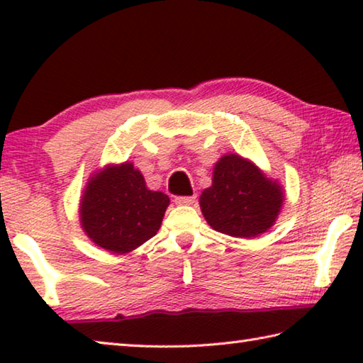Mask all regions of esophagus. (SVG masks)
<instances>
[{
  "label": "esophagus",
  "instance_id": "1",
  "mask_svg": "<svg viewBox=\"0 0 363 363\" xmlns=\"http://www.w3.org/2000/svg\"><path fill=\"white\" fill-rule=\"evenodd\" d=\"M195 195H186V196H174V203L176 205H194L195 203Z\"/></svg>",
  "mask_w": 363,
  "mask_h": 363
}]
</instances>
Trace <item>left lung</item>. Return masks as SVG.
<instances>
[{
	"mask_svg": "<svg viewBox=\"0 0 363 363\" xmlns=\"http://www.w3.org/2000/svg\"><path fill=\"white\" fill-rule=\"evenodd\" d=\"M284 192L253 163L225 155L214 167L213 186L200 196L201 213L214 230L251 238L266 232L279 216Z\"/></svg>",
	"mask_w": 363,
	"mask_h": 363,
	"instance_id": "left-lung-1",
	"label": "left lung"
}]
</instances>
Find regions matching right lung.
<instances>
[{"instance_id": "right-lung-1", "label": "right lung", "mask_w": 363, "mask_h": 363, "mask_svg": "<svg viewBox=\"0 0 363 363\" xmlns=\"http://www.w3.org/2000/svg\"><path fill=\"white\" fill-rule=\"evenodd\" d=\"M168 205V195L147 189L144 176L123 163L91 177L79 219L97 247L121 255L155 235Z\"/></svg>"}]
</instances>
